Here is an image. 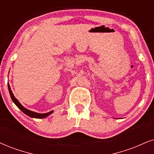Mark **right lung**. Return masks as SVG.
Returning <instances> with one entry per match:
<instances>
[{
  "label": "right lung",
  "instance_id": "1",
  "mask_svg": "<svg viewBox=\"0 0 154 154\" xmlns=\"http://www.w3.org/2000/svg\"><path fill=\"white\" fill-rule=\"evenodd\" d=\"M8 90H9V93H10V95H11V99H12L13 102H14V104L16 105V106L18 107L22 111V112L24 113V114H26V115H28V116H30L31 118H35V119H44V118H46L48 117V116L50 115V114H52V112H53V111H50V112H48V113H44V114H40V113H37V112H32V111H30L28 109H26L24 106H23L22 104H20V102H19V101L17 100L16 98H15L14 94H13V91L11 90V87H10V85L8 83Z\"/></svg>",
  "mask_w": 154,
  "mask_h": 154
}]
</instances>
